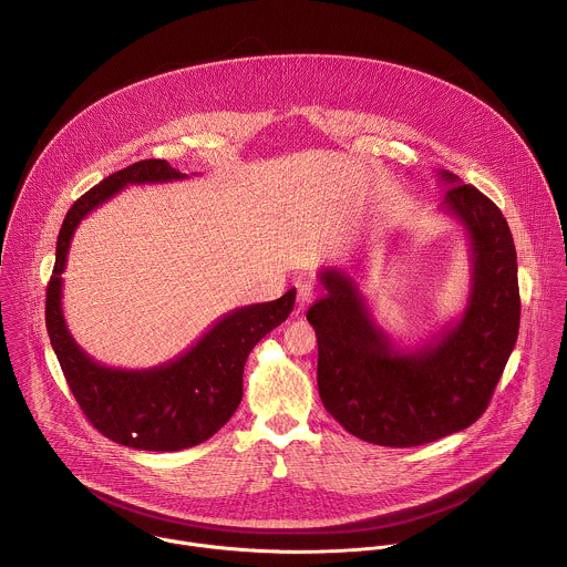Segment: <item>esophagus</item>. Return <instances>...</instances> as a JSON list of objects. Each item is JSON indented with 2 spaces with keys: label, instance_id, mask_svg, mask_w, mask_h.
Here are the masks:
<instances>
[{
  "label": "esophagus",
  "instance_id": "esophagus-1",
  "mask_svg": "<svg viewBox=\"0 0 567 567\" xmlns=\"http://www.w3.org/2000/svg\"><path fill=\"white\" fill-rule=\"evenodd\" d=\"M317 299V290L312 284H301L299 286V292H297V306H299V312L306 310L312 301Z\"/></svg>",
  "mask_w": 567,
  "mask_h": 567
}]
</instances>
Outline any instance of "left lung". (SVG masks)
Returning <instances> with one entry per match:
<instances>
[{"label": "left lung", "instance_id": "left-lung-1", "mask_svg": "<svg viewBox=\"0 0 567 567\" xmlns=\"http://www.w3.org/2000/svg\"><path fill=\"white\" fill-rule=\"evenodd\" d=\"M445 200L470 243V297L458 319L408 351L375 323L358 281L323 268L308 310L319 340V395L353 436L414 447L470 427L499 382L519 331L517 252L502 212L474 185L439 169Z\"/></svg>", "mask_w": 567, "mask_h": 567}]
</instances>
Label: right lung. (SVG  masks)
Wrapping results in <instances>:
<instances>
[{"instance_id": "1", "label": "right lung", "mask_w": 567, "mask_h": 567, "mask_svg": "<svg viewBox=\"0 0 567 567\" xmlns=\"http://www.w3.org/2000/svg\"><path fill=\"white\" fill-rule=\"evenodd\" d=\"M165 159L133 163L91 187L72 205L56 240L45 297V327L70 391L106 439L148 452H176L214 436L243 402L244 364L252 347L284 323L297 290L268 303L236 308L187 351L151 369H113L84 353L63 317V272L82 220L128 185L183 181Z\"/></svg>"}]
</instances>
